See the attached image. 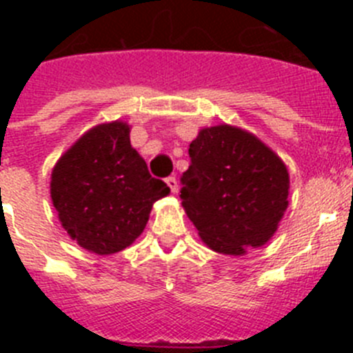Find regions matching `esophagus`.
I'll return each instance as SVG.
<instances>
[{
    "label": "esophagus",
    "mask_w": 353,
    "mask_h": 353,
    "mask_svg": "<svg viewBox=\"0 0 353 353\" xmlns=\"http://www.w3.org/2000/svg\"><path fill=\"white\" fill-rule=\"evenodd\" d=\"M166 183H168V187H170L173 194L179 191V182H176V179H174V176H170V179H166Z\"/></svg>",
    "instance_id": "obj_1"
}]
</instances>
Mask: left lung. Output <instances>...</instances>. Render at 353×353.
Wrapping results in <instances>:
<instances>
[{"label": "left lung", "instance_id": "8db88e82", "mask_svg": "<svg viewBox=\"0 0 353 353\" xmlns=\"http://www.w3.org/2000/svg\"><path fill=\"white\" fill-rule=\"evenodd\" d=\"M189 155L180 198L207 248L244 256L267 244L288 208L283 159L252 132L228 123L199 130Z\"/></svg>", "mask_w": 353, "mask_h": 353}]
</instances>
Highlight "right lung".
<instances>
[{
	"instance_id": "obj_1",
	"label": "right lung",
	"mask_w": 353,
	"mask_h": 353,
	"mask_svg": "<svg viewBox=\"0 0 353 353\" xmlns=\"http://www.w3.org/2000/svg\"><path fill=\"white\" fill-rule=\"evenodd\" d=\"M168 194L170 187L152 179L130 145V125L121 120L86 130L51 173V199L61 226L77 245L101 256L129 248L155 201Z\"/></svg>"
}]
</instances>
